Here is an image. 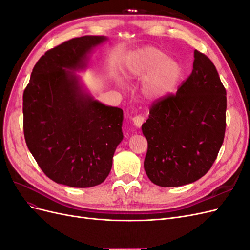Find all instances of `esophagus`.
I'll use <instances>...</instances> for the list:
<instances>
[{"instance_id":"1","label":"esophagus","mask_w":250,"mask_h":250,"mask_svg":"<svg viewBox=\"0 0 250 250\" xmlns=\"http://www.w3.org/2000/svg\"><path fill=\"white\" fill-rule=\"evenodd\" d=\"M144 122H145V118H144L142 115L135 116L132 118V123L134 124V126H137V127H141Z\"/></svg>"}]
</instances>
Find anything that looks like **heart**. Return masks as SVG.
<instances>
[{"label":"heart","mask_w":250,"mask_h":250,"mask_svg":"<svg viewBox=\"0 0 250 250\" xmlns=\"http://www.w3.org/2000/svg\"><path fill=\"white\" fill-rule=\"evenodd\" d=\"M125 75L141 80V92L147 100H158L175 92L183 77V67L162 50L146 46L134 50L125 60ZM120 83H124L119 78Z\"/></svg>","instance_id":"heart-1"}]
</instances>
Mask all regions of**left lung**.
Instances as JSON below:
<instances>
[{
  "label": "left lung",
  "instance_id": "8db88e82",
  "mask_svg": "<svg viewBox=\"0 0 250 250\" xmlns=\"http://www.w3.org/2000/svg\"><path fill=\"white\" fill-rule=\"evenodd\" d=\"M226 90L210 59L194 51L193 71L176 95L153 104L142 125L148 142L147 176L160 187H180L210 169L224 140Z\"/></svg>",
  "mask_w": 250,
  "mask_h": 250
}]
</instances>
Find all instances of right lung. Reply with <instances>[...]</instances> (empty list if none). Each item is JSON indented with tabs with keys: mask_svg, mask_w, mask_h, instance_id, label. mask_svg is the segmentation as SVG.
Here are the masks:
<instances>
[{
	"mask_svg": "<svg viewBox=\"0 0 250 250\" xmlns=\"http://www.w3.org/2000/svg\"><path fill=\"white\" fill-rule=\"evenodd\" d=\"M106 41L103 35H85L49 50L34 65L22 96L28 149L57 184H102L123 140V110L96 100L76 75Z\"/></svg>",
	"mask_w": 250,
	"mask_h": 250,
	"instance_id": "obj_1",
	"label": "right lung"
}]
</instances>
